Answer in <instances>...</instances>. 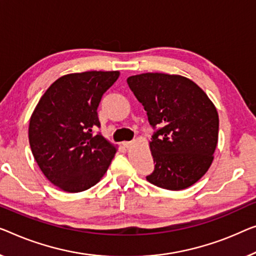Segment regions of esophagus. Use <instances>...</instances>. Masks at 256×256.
I'll return each instance as SVG.
<instances>
[{"mask_svg":"<svg viewBox=\"0 0 256 256\" xmlns=\"http://www.w3.org/2000/svg\"><path fill=\"white\" fill-rule=\"evenodd\" d=\"M123 146L126 148V150H130L133 146V141H125V142H123Z\"/></svg>","mask_w":256,"mask_h":256,"instance_id":"34e87169","label":"esophagus"}]
</instances>
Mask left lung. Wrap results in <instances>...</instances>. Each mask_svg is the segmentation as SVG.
<instances>
[{"instance_id": "8db88e82", "label": "left lung", "mask_w": 256, "mask_h": 256, "mask_svg": "<svg viewBox=\"0 0 256 256\" xmlns=\"http://www.w3.org/2000/svg\"><path fill=\"white\" fill-rule=\"evenodd\" d=\"M128 84L150 124L158 128L150 141L155 169L147 180L170 190L196 184L210 168L218 141L216 106L196 82L179 74L147 72L131 76Z\"/></svg>"}]
</instances>
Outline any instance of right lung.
Returning a JSON list of instances; mask_svg holds the SVG:
<instances>
[{
	"label": "right lung",
	"mask_w": 256,
	"mask_h": 256,
	"mask_svg": "<svg viewBox=\"0 0 256 256\" xmlns=\"http://www.w3.org/2000/svg\"><path fill=\"white\" fill-rule=\"evenodd\" d=\"M120 71H86L49 86L30 118L28 140L42 174L60 190L77 193L101 180L116 146L101 134L98 106Z\"/></svg>",
	"instance_id": "add662e5"
}]
</instances>
